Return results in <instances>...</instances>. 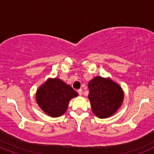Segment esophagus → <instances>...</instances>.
Wrapping results in <instances>:
<instances>
[{"instance_id": "34e87169", "label": "esophagus", "mask_w": 154, "mask_h": 154, "mask_svg": "<svg viewBox=\"0 0 154 154\" xmlns=\"http://www.w3.org/2000/svg\"><path fill=\"white\" fill-rule=\"evenodd\" d=\"M77 92H78V93H79V95H82V89L77 90Z\"/></svg>"}]
</instances>
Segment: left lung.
<instances>
[{
  "label": "left lung",
  "instance_id": "left-lung-1",
  "mask_svg": "<svg viewBox=\"0 0 154 154\" xmlns=\"http://www.w3.org/2000/svg\"><path fill=\"white\" fill-rule=\"evenodd\" d=\"M88 88L92 111L98 117H109L121 106L124 99L123 91L111 79L95 77L88 83Z\"/></svg>",
  "mask_w": 154,
  "mask_h": 154
}]
</instances>
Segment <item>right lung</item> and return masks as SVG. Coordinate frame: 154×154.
<instances>
[{
	"label": "right lung",
	"mask_w": 154,
	"mask_h": 154,
	"mask_svg": "<svg viewBox=\"0 0 154 154\" xmlns=\"http://www.w3.org/2000/svg\"><path fill=\"white\" fill-rule=\"evenodd\" d=\"M78 94L71 86L59 78L48 79L36 93V101L45 114L59 117L64 114L72 98Z\"/></svg>",
	"instance_id": "1"
}]
</instances>
